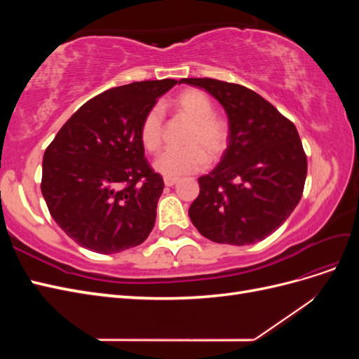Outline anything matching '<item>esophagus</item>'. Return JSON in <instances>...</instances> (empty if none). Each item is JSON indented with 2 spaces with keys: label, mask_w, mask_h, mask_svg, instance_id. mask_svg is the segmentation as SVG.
Listing matches in <instances>:
<instances>
[{
  "label": "esophagus",
  "mask_w": 359,
  "mask_h": 359,
  "mask_svg": "<svg viewBox=\"0 0 359 359\" xmlns=\"http://www.w3.org/2000/svg\"><path fill=\"white\" fill-rule=\"evenodd\" d=\"M177 182H178V178H173V177H165V184H166L168 187L175 186Z\"/></svg>",
  "instance_id": "34e87169"
}]
</instances>
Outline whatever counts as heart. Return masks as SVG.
Here are the masks:
<instances>
[{
	"label": "heart",
	"instance_id": "heart-1",
	"mask_svg": "<svg viewBox=\"0 0 359 359\" xmlns=\"http://www.w3.org/2000/svg\"><path fill=\"white\" fill-rule=\"evenodd\" d=\"M172 107L178 115L191 123L184 137L182 149H169L154 161V169L165 177H180L201 172L208 160H219L229 145V124L214 114L212 100L203 91L189 88L180 93ZM165 116L158 106L145 114L139 128L140 144L148 153H157L163 145Z\"/></svg>",
	"mask_w": 359,
	"mask_h": 359
}]
</instances>
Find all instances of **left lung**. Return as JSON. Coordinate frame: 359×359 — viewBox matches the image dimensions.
Returning a JSON list of instances; mask_svg holds the SVG:
<instances>
[{
  "label": "left lung",
  "mask_w": 359,
  "mask_h": 359,
  "mask_svg": "<svg viewBox=\"0 0 359 359\" xmlns=\"http://www.w3.org/2000/svg\"><path fill=\"white\" fill-rule=\"evenodd\" d=\"M220 102L229 119V145L208 175L189 215L196 229L219 244L265 240L298 205L307 157L290 119L243 85L210 78L180 79Z\"/></svg>",
  "instance_id": "1"
}]
</instances>
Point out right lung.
Instances as JSON below:
<instances>
[{
	"label": "right lung",
	"mask_w": 359,
	"mask_h": 359,
	"mask_svg": "<svg viewBox=\"0 0 359 359\" xmlns=\"http://www.w3.org/2000/svg\"><path fill=\"white\" fill-rule=\"evenodd\" d=\"M177 82H133L93 97L46 148L43 198L52 219L81 247L119 253L153 231L165 182L145 158L139 128Z\"/></svg>",
	"instance_id": "1"
}]
</instances>
